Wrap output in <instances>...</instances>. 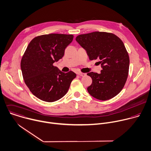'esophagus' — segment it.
<instances>
[{
	"instance_id": "obj_1",
	"label": "esophagus",
	"mask_w": 151,
	"mask_h": 151,
	"mask_svg": "<svg viewBox=\"0 0 151 151\" xmlns=\"http://www.w3.org/2000/svg\"><path fill=\"white\" fill-rule=\"evenodd\" d=\"M78 75L81 76V77H84V76H86V73H81V72H78L77 73Z\"/></svg>"
}]
</instances>
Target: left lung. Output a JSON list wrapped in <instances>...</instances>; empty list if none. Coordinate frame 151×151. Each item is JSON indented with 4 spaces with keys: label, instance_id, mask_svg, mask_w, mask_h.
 <instances>
[{
    "label": "left lung",
    "instance_id": "1",
    "mask_svg": "<svg viewBox=\"0 0 151 151\" xmlns=\"http://www.w3.org/2000/svg\"><path fill=\"white\" fill-rule=\"evenodd\" d=\"M76 41L86 50L90 60L99 59L101 73L87 74L92 79L87 87L88 93L95 98L106 101L117 95L124 86L129 69L130 59L125 46L116 35L95 32L80 35Z\"/></svg>",
    "mask_w": 151,
    "mask_h": 151
}]
</instances>
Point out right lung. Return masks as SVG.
<instances>
[{"label":"right lung","mask_w":151,"mask_h":151,"mask_svg":"<svg viewBox=\"0 0 151 151\" xmlns=\"http://www.w3.org/2000/svg\"><path fill=\"white\" fill-rule=\"evenodd\" d=\"M72 35L49 34L35 37L22 58L21 68L24 82L37 98L52 102L67 93L76 74L64 73L53 63L61 59L73 40Z\"/></svg>","instance_id":"obj_1"}]
</instances>
